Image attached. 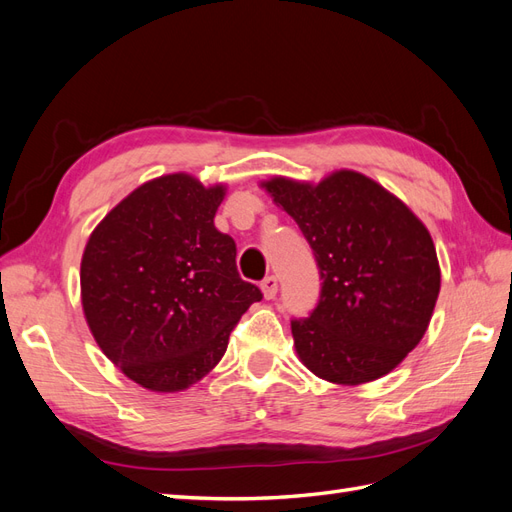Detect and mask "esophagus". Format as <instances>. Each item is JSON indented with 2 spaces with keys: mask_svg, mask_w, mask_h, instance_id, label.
<instances>
[{
  "mask_svg": "<svg viewBox=\"0 0 512 512\" xmlns=\"http://www.w3.org/2000/svg\"><path fill=\"white\" fill-rule=\"evenodd\" d=\"M260 288H262V294H265V299H275V294H277V280L273 275H269V277H265V280H262V284H260Z\"/></svg>",
  "mask_w": 512,
  "mask_h": 512,
  "instance_id": "obj_1",
  "label": "esophagus"
}]
</instances>
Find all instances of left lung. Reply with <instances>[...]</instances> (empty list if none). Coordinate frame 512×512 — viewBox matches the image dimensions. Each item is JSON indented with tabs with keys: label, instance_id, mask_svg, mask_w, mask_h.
Masks as SVG:
<instances>
[{
	"label": "left lung",
	"instance_id": "8db88e82",
	"mask_svg": "<svg viewBox=\"0 0 512 512\" xmlns=\"http://www.w3.org/2000/svg\"><path fill=\"white\" fill-rule=\"evenodd\" d=\"M299 224L322 290L309 318L290 322L301 363L318 378L356 386L393 371L421 342L440 292L429 230L401 200L356 170L320 183H260Z\"/></svg>",
	"mask_w": 512,
	"mask_h": 512
}]
</instances>
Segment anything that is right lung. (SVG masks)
I'll use <instances>...</instances> for the list:
<instances>
[{
	"mask_svg": "<svg viewBox=\"0 0 512 512\" xmlns=\"http://www.w3.org/2000/svg\"><path fill=\"white\" fill-rule=\"evenodd\" d=\"M226 185L188 173L143 183L106 213L81 260V303L100 350L143 389H190L220 363L228 335L262 299L213 224Z\"/></svg>",
	"mask_w": 512,
	"mask_h": 512,
	"instance_id": "right-lung-1",
	"label": "right lung"
}]
</instances>
